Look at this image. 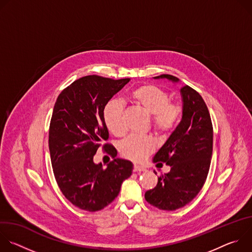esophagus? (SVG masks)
<instances>
[{"label": "esophagus", "mask_w": 252, "mask_h": 252, "mask_svg": "<svg viewBox=\"0 0 252 252\" xmlns=\"http://www.w3.org/2000/svg\"><path fill=\"white\" fill-rule=\"evenodd\" d=\"M147 169H146V167H143V166H140V165H137V164H134L133 165V171L134 172H140V171H146Z\"/></svg>", "instance_id": "obj_1"}]
</instances>
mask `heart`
Listing matches in <instances>:
<instances>
[{"label": "heart", "instance_id": "obj_1", "mask_svg": "<svg viewBox=\"0 0 252 252\" xmlns=\"http://www.w3.org/2000/svg\"><path fill=\"white\" fill-rule=\"evenodd\" d=\"M131 97L138 105L153 115L154 128L159 133H166L172 129L182 112L181 106L170 103L167 93L157 86L139 87L131 93ZM123 114L124 104L120 100H110L103 107V122L115 135H123L126 131ZM154 149V139L146 135H130L121 143L122 154L134 161L143 159Z\"/></svg>", "mask_w": 252, "mask_h": 252}]
</instances>
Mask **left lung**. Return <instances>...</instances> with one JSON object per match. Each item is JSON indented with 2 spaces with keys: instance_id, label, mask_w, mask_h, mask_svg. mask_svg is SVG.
Here are the masks:
<instances>
[{
  "instance_id": "left-lung-1",
  "label": "left lung",
  "mask_w": 252,
  "mask_h": 252,
  "mask_svg": "<svg viewBox=\"0 0 252 252\" xmlns=\"http://www.w3.org/2000/svg\"><path fill=\"white\" fill-rule=\"evenodd\" d=\"M155 79L179 82L170 75ZM181 94L182 121L153 158L158 164L165 162L170 171L159 176L157 187L145 194L150 204L162 210L184 207L198 194L207 177L212 155L213 129L203 98L189 86L181 89Z\"/></svg>"
}]
</instances>
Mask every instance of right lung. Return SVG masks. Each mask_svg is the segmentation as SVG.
I'll return each mask as SVG.
<instances>
[{"label": "right lung", "mask_w": 252, "mask_h": 252, "mask_svg": "<svg viewBox=\"0 0 252 252\" xmlns=\"http://www.w3.org/2000/svg\"><path fill=\"white\" fill-rule=\"evenodd\" d=\"M129 79L87 76L75 81L58 96L49 131V149L57 184L75 206L97 211L119 195L133 169L131 161L115 158L103 169L93 162L98 148L114 158L117 150L103 140L109 130L102 119L104 105Z\"/></svg>", "instance_id": "1"}]
</instances>
